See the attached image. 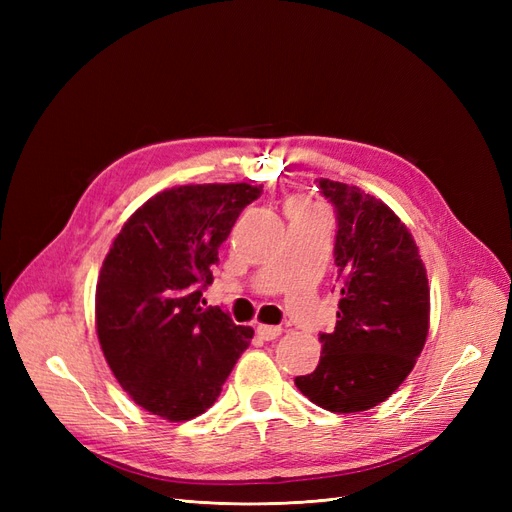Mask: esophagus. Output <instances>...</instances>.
I'll return each mask as SVG.
<instances>
[{"label": "esophagus", "mask_w": 512, "mask_h": 512, "mask_svg": "<svg viewBox=\"0 0 512 512\" xmlns=\"http://www.w3.org/2000/svg\"><path fill=\"white\" fill-rule=\"evenodd\" d=\"M256 331H258L260 339H265V342H271V339L282 335V329H280V327H269V324H258Z\"/></svg>", "instance_id": "obj_1"}]
</instances>
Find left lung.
<instances>
[{"mask_svg": "<svg viewBox=\"0 0 512 512\" xmlns=\"http://www.w3.org/2000/svg\"><path fill=\"white\" fill-rule=\"evenodd\" d=\"M337 213V324L322 333L318 367L297 376L316 406L350 414L389 399L408 378L429 331V284L406 224L356 185L316 179Z\"/></svg>", "mask_w": 512, "mask_h": 512, "instance_id": "obj_1", "label": "left lung"}]
</instances>
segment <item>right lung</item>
<instances>
[{"mask_svg":"<svg viewBox=\"0 0 512 512\" xmlns=\"http://www.w3.org/2000/svg\"><path fill=\"white\" fill-rule=\"evenodd\" d=\"M262 185L170 188L138 207L108 250L96 286L104 359L134 404L170 423L220 397L254 329L200 307L211 267L239 213Z\"/></svg>","mask_w":512,"mask_h":512,"instance_id":"1","label":"right lung"}]
</instances>
